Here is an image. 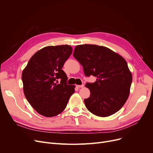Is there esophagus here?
Returning a JSON list of instances; mask_svg holds the SVG:
<instances>
[{
    "mask_svg": "<svg viewBox=\"0 0 153 153\" xmlns=\"http://www.w3.org/2000/svg\"><path fill=\"white\" fill-rule=\"evenodd\" d=\"M77 87L78 88H82V87H84V84H82V85H77Z\"/></svg>",
    "mask_w": 153,
    "mask_h": 153,
    "instance_id": "1",
    "label": "esophagus"
}]
</instances>
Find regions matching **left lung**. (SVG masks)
Segmentation results:
<instances>
[{"label": "left lung", "instance_id": "8db88e82", "mask_svg": "<svg viewBox=\"0 0 153 153\" xmlns=\"http://www.w3.org/2000/svg\"><path fill=\"white\" fill-rule=\"evenodd\" d=\"M73 55L86 76L97 78L95 82L85 84L91 92L90 97L84 100L87 110L105 117L121 109L129 97L132 82L125 59L109 48L95 45H77Z\"/></svg>", "mask_w": 153, "mask_h": 153}]
</instances>
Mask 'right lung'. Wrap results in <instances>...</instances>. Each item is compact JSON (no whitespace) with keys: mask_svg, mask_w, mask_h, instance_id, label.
Here are the masks:
<instances>
[{"mask_svg":"<svg viewBox=\"0 0 153 153\" xmlns=\"http://www.w3.org/2000/svg\"><path fill=\"white\" fill-rule=\"evenodd\" d=\"M72 51L68 45L46 46L32 56L23 70L24 95L40 115L52 117L61 114L74 93L75 85L66 84L68 77L62 70Z\"/></svg>","mask_w":153,"mask_h":153,"instance_id":"add662e5","label":"right lung"}]
</instances>
